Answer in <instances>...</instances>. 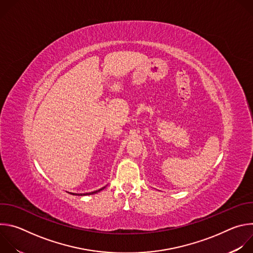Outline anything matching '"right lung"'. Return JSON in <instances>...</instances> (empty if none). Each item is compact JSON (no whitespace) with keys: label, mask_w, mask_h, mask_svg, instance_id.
Returning <instances> with one entry per match:
<instances>
[{"label":"right lung","mask_w":253,"mask_h":253,"mask_svg":"<svg viewBox=\"0 0 253 253\" xmlns=\"http://www.w3.org/2000/svg\"><path fill=\"white\" fill-rule=\"evenodd\" d=\"M106 187V186H105ZM105 187H102V188H100L99 190H96V191H93V192H89V193H81V194H78V193H70V194H73V195H79V196H84V195H92V194H95V193H98V192H100L101 190H103Z\"/></svg>","instance_id":"right-lung-1"}]
</instances>
